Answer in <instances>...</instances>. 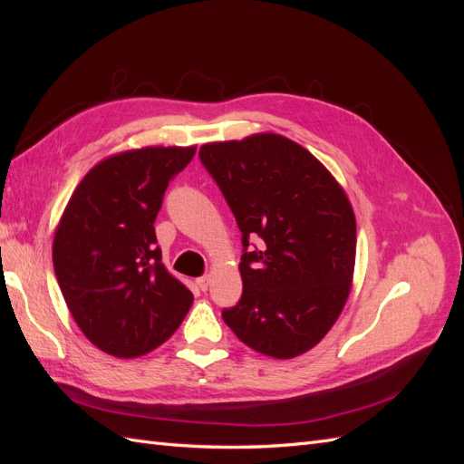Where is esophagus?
Segmentation results:
<instances>
[{"label":"esophagus","mask_w":464,"mask_h":464,"mask_svg":"<svg viewBox=\"0 0 464 464\" xmlns=\"http://www.w3.org/2000/svg\"><path fill=\"white\" fill-rule=\"evenodd\" d=\"M208 280H210V278L205 275V276H199L198 280H195V285H198V286H199V288L205 292V290L208 288Z\"/></svg>","instance_id":"1"}]
</instances>
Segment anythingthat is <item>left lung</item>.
<instances>
[{"label":"left lung","instance_id":"8db88e82","mask_svg":"<svg viewBox=\"0 0 464 464\" xmlns=\"http://www.w3.org/2000/svg\"><path fill=\"white\" fill-rule=\"evenodd\" d=\"M199 159L242 232L244 292L224 323L261 354L307 353L341 315L354 275L356 218L343 188L275 133L203 145Z\"/></svg>","mask_w":464,"mask_h":464}]
</instances>
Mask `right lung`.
<instances>
[{
	"label": "right lung",
	"mask_w": 464,
	"mask_h": 464,
	"mask_svg": "<svg viewBox=\"0 0 464 464\" xmlns=\"http://www.w3.org/2000/svg\"><path fill=\"white\" fill-rule=\"evenodd\" d=\"M195 147L120 152L81 179L53 236V271L79 329L106 354L137 358L166 343L193 294L162 265L154 220Z\"/></svg>",
	"instance_id": "obj_1"
}]
</instances>
